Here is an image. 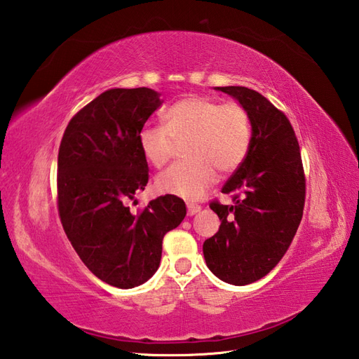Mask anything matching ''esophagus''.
I'll list each match as a JSON object with an SVG mask.
<instances>
[{"label":"esophagus","mask_w":359,"mask_h":359,"mask_svg":"<svg viewBox=\"0 0 359 359\" xmlns=\"http://www.w3.org/2000/svg\"><path fill=\"white\" fill-rule=\"evenodd\" d=\"M200 210H201V205L194 204V203H189L187 204V213L190 215V217H194V215H196Z\"/></svg>","instance_id":"esophagus-1"}]
</instances>
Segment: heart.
Returning a JSON list of instances; mask_svg holds the SVG:
<instances>
[{
    "mask_svg": "<svg viewBox=\"0 0 359 359\" xmlns=\"http://www.w3.org/2000/svg\"><path fill=\"white\" fill-rule=\"evenodd\" d=\"M164 126H144L138 133L142 156L154 167H163L177 144L186 146L190 161L175 164L156 177L161 194L195 201L218 180V170L232 173L249 154L250 115L240 102L189 95L164 114Z\"/></svg>",
    "mask_w": 359,
    "mask_h": 359,
    "instance_id": "obj_1",
    "label": "heart"
}]
</instances>
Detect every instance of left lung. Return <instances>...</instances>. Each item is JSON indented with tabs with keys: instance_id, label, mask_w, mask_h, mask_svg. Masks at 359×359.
<instances>
[{
	"instance_id": "obj_1",
	"label": "left lung",
	"mask_w": 359,
	"mask_h": 359,
	"mask_svg": "<svg viewBox=\"0 0 359 359\" xmlns=\"http://www.w3.org/2000/svg\"><path fill=\"white\" fill-rule=\"evenodd\" d=\"M238 100L252 121L244 163L222 187L233 205L210 209L221 226L203 244L205 264L219 280L245 285L261 280L281 261L297 233L306 201V177L298 140L280 109L257 90L217 87Z\"/></svg>"
}]
</instances>
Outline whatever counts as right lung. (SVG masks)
I'll list each match as a JSON object with an SVG mask.
<instances>
[{
  "label": "right lung",
  "mask_w": 359,
  "mask_h": 359,
  "mask_svg": "<svg viewBox=\"0 0 359 359\" xmlns=\"http://www.w3.org/2000/svg\"><path fill=\"white\" fill-rule=\"evenodd\" d=\"M161 104L147 87L106 90L70 119L60 144L62 229L87 269L118 289L137 287L156 272L164 235L186 217L184 201L173 195L138 213L127 205L149 181L138 133Z\"/></svg>",
  "instance_id": "obj_1"
}]
</instances>
